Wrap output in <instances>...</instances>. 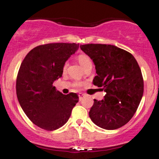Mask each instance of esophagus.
<instances>
[{"label": "esophagus", "instance_id": "esophagus-1", "mask_svg": "<svg viewBox=\"0 0 159 159\" xmlns=\"http://www.w3.org/2000/svg\"><path fill=\"white\" fill-rule=\"evenodd\" d=\"M84 94H82V93H80V94H78V97H79L80 100H81V99H82V98L84 97Z\"/></svg>", "mask_w": 159, "mask_h": 159}]
</instances>
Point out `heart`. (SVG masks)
<instances>
[{"mask_svg": "<svg viewBox=\"0 0 159 159\" xmlns=\"http://www.w3.org/2000/svg\"><path fill=\"white\" fill-rule=\"evenodd\" d=\"M78 61L83 68H86V67L89 66V65H92V62H91V58H90L89 56L86 55V54H80L78 57ZM67 66H68V63H65L64 68L65 69V68H67ZM74 85H75V87H80V86L81 85V84L80 82H76L75 83Z\"/></svg>", "mask_w": 159, "mask_h": 159, "instance_id": "b5f03b06", "label": "heart"}]
</instances>
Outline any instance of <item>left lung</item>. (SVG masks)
I'll list each match as a JSON object with an SVG mask.
<instances>
[{
    "label": "left lung",
    "mask_w": 159,
    "mask_h": 159,
    "mask_svg": "<svg viewBox=\"0 0 159 159\" xmlns=\"http://www.w3.org/2000/svg\"><path fill=\"white\" fill-rule=\"evenodd\" d=\"M80 48L95 65L93 84L106 92L102 101L94 99L90 118L104 129L122 127L134 115L143 95V78L137 61L131 53L111 44Z\"/></svg>",
    "instance_id": "1"
}]
</instances>
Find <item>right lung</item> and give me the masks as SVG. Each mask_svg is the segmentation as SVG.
<instances>
[{"label": "right lung", "instance_id": "add662e5", "mask_svg": "<svg viewBox=\"0 0 159 159\" xmlns=\"http://www.w3.org/2000/svg\"><path fill=\"white\" fill-rule=\"evenodd\" d=\"M78 48L75 43L39 45L29 51L20 65L16 81L17 99L28 118L41 129L54 131L62 127L78 102L76 93L63 94L53 86Z\"/></svg>", "mask_w": 159, "mask_h": 159}]
</instances>
